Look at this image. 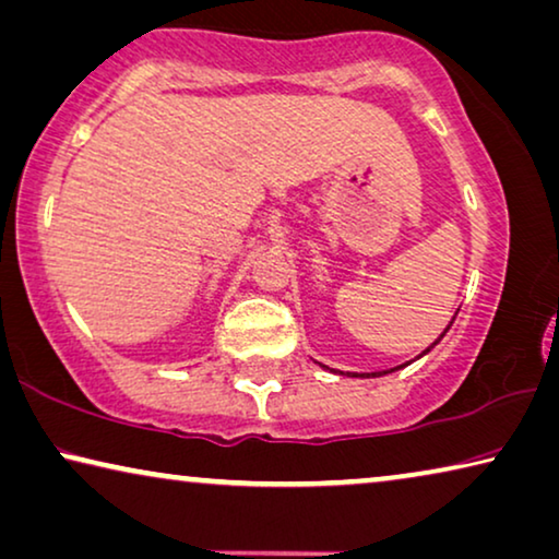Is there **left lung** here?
Segmentation results:
<instances>
[{
    "label": "left lung",
    "instance_id": "left-lung-1",
    "mask_svg": "<svg viewBox=\"0 0 559 559\" xmlns=\"http://www.w3.org/2000/svg\"><path fill=\"white\" fill-rule=\"evenodd\" d=\"M453 321H455V318H453ZM453 321H450V325H453ZM450 325H448V328H450ZM448 328H445V331H442V333H440V338H442V335H445V333H448ZM440 338H438V341H440ZM438 341H436V343H432V345H438ZM432 345H430V348H432ZM430 348H425V350L420 353V356H425V353H430ZM405 366H407V362H405ZM323 368H325V366H323ZM397 368H403V366H397ZM397 368H393V370H397ZM393 370H380V373H362L360 378H378V376L393 373ZM356 378H358V376H356Z\"/></svg>",
    "mask_w": 559,
    "mask_h": 559
}]
</instances>
